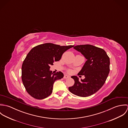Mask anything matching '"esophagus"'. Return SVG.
I'll use <instances>...</instances> for the list:
<instances>
[{"label": "esophagus", "instance_id": "34e87169", "mask_svg": "<svg viewBox=\"0 0 128 128\" xmlns=\"http://www.w3.org/2000/svg\"><path fill=\"white\" fill-rule=\"evenodd\" d=\"M70 77V76H68V75H64V79H67V78H68Z\"/></svg>", "mask_w": 128, "mask_h": 128}]
</instances>
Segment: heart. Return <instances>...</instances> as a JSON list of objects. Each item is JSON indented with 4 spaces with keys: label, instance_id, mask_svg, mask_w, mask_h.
Listing matches in <instances>:
<instances>
[{
    "label": "heart",
    "instance_id": "1",
    "mask_svg": "<svg viewBox=\"0 0 128 128\" xmlns=\"http://www.w3.org/2000/svg\"><path fill=\"white\" fill-rule=\"evenodd\" d=\"M69 72H70V71H69Z\"/></svg>",
    "mask_w": 128,
    "mask_h": 128
}]
</instances>
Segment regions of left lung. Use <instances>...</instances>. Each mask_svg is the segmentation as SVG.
<instances>
[{
    "mask_svg": "<svg viewBox=\"0 0 128 128\" xmlns=\"http://www.w3.org/2000/svg\"><path fill=\"white\" fill-rule=\"evenodd\" d=\"M87 59L78 73L84 75L85 78L79 80L76 76L72 78L74 84L68 88L74 94L86 97L98 91L104 84L110 70V59L106 51L92 45H80L73 47Z\"/></svg>",
    "mask_w": 128,
    "mask_h": 128,
    "instance_id": "8db88e82",
    "label": "left lung"
}]
</instances>
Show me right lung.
Wrapping results in <instances>:
<instances>
[{"label": "right lung", "instance_id": "1", "mask_svg": "<svg viewBox=\"0 0 128 128\" xmlns=\"http://www.w3.org/2000/svg\"><path fill=\"white\" fill-rule=\"evenodd\" d=\"M73 46L47 43L37 45L30 51L22 64V80L32 96L42 100L51 94L54 83L63 78L64 74L52 73L50 66L60 60L63 53Z\"/></svg>", "mask_w": 128, "mask_h": 128}]
</instances>
